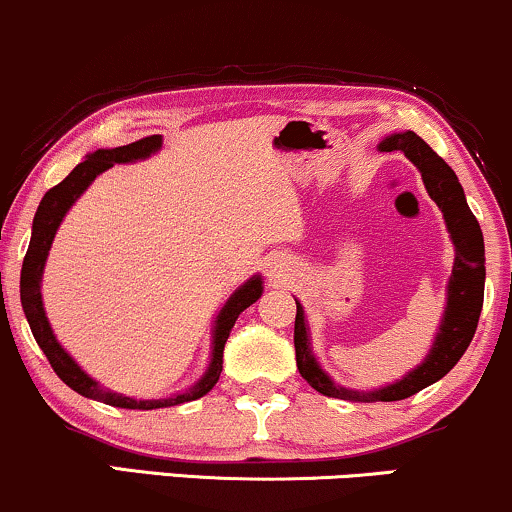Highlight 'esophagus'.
Listing matches in <instances>:
<instances>
[{"mask_svg": "<svg viewBox=\"0 0 512 512\" xmlns=\"http://www.w3.org/2000/svg\"><path fill=\"white\" fill-rule=\"evenodd\" d=\"M271 276H281V264H274V269H271Z\"/></svg>", "mask_w": 512, "mask_h": 512, "instance_id": "34e87169", "label": "esophagus"}]
</instances>
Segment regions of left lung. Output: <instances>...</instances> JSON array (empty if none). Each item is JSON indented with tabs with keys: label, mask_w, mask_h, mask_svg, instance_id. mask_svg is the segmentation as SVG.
Instances as JSON below:
<instances>
[{
	"label": "left lung",
	"mask_w": 512,
	"mask_h": 512,
	"mask_svg": "<svg viewBox=\"0 0 512 512\" xmlns=\"http://www.w3.org/2000/svg\"><path fill=\"white\" fill-rule=\"evenodd\" d=\"M378 151H401L418 167L430 198L442 210L446 229H449L451 241H454L456 248V260L449 278V288H446L444 316L442 323H439V333L435 342H432L430 354L423 359V364L406 373L397 383L378 387V390L371 392H359L335 385L328 378V373L316 364L312 354V342H309V326L307 319H304V309L295 300V361L297 368H300V375L316 392L347 401H399L413 397L423 387L444 378L458 364L465 349H468L472 335L477 331V321H480L484 302L482 229L477 224L475 215L470 212L468 203H465L463 186L454 170L416 132L390 134V137L380 141Z\"/></svg>",
	"instance_id": "1"
}]
</instances>
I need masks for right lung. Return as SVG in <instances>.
<instances>
[{
	"mask_svg": "<svg viewBox=\"0 0 512 512\" xmlns=\"http://www.w3.org/2000/svg\"><path fill=\"white\" fill-rule=\"evenodd\" d=\"M163 146V137L153 134V137L139 139L134 144L118 146V148H99V151L89 153L73 172L68 174L61 184H56L54 189L44 193L40 208L32 219V236L28 252H25L23 269H21V304L25 319L30 323V331L35 335L37 345L42 347V352L47 354L51 368H54L58 378L66 383L70 390H75L82 397L103 401V404L118 406V409H139V411H151V409H167V406L184 404V401L200 399L203 394H208L212 387L217 385L219 373H222V357H224V345L229 340L231 328L238 319V314L245 312L252 302L260 300L262 295V276H252L250 281H245L241 288L236 290L229 300L224 302V307L219 309L215 328H212V359L208 371L203 373V378L196 385L189 387L186 392L172 394L165 399H134L125 397V394L103 390L94 378H89L80 366L75 364V359L70 357L66 349L61 347V342L56 340L54 331H51L47 314H44L42 304V274L44 264H47L51 241H54L58 226H61L66 212L73 208L77 198L87 191V186L99 177L101 172L111 170L115 163H134V160H144L155 151H160Z\"/></svg>",
	"mask_w": 512,
	"mask_h": 512,
	"instance_id": "1",
	"label": "right lung"
}]
</instances>
